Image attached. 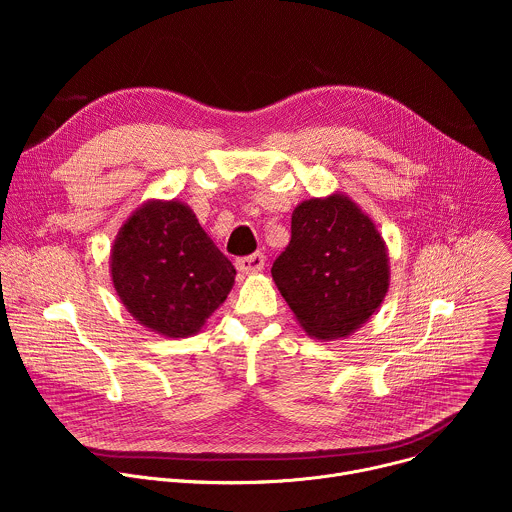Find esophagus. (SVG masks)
I'll return each instance as SVG.
<instances>
[{
  "label": "esophagus",
  "mask_w": 512,
  "mask_h": 512,
  "mask_svg": "<svg viewBox=\"0 0 512 512\" xmlns=\"http://www.w3.org/2000/svg\"><path fill=\"white\" fill-rule=\"evenodd\" d=\"M265 265V257L263 253H253V255H247V257H241L237 259V269L245 275H253V273H259Z\"/></svg>",
  "instance_id": "1"
}]
</instances>
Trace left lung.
Listing matches in <instances>:
<instances>
[{
  "label": "left lung",
  "instance_id": "8db88e82",
  "mask_svg": "<svg viewBox=\"0 0 512 512\" xmlns=\"http://www.w3.org/2000/svg\"><path fill=\"white\" fill-rule=\"evenodd\" d=\"M271 275L308 336L338 340L379 310L391 265L373 218L344 192H332L291 212V241Z\"/></svg>",
  "mask_w": 512,
  "mask_h": 512
}]
</instances>
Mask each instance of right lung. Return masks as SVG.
<instances>
[{
    "mask_svg": "<svg viewBox=\"0 0 512 512\" xmlns=\"http://www.w3.org/2000/svg\"><path fill=\"white\" fill-rule=\"evenodd\" d=\"M109 273L125 310L166 338L198 334L231 294L237 275L194 210L176 198H150L125 218Z\"/></svg>",
    "mask_w": 512,
    "mask_h": 512,
    "instance_id": "add662e5",
    "label": "right lung"
}]
</instances>
